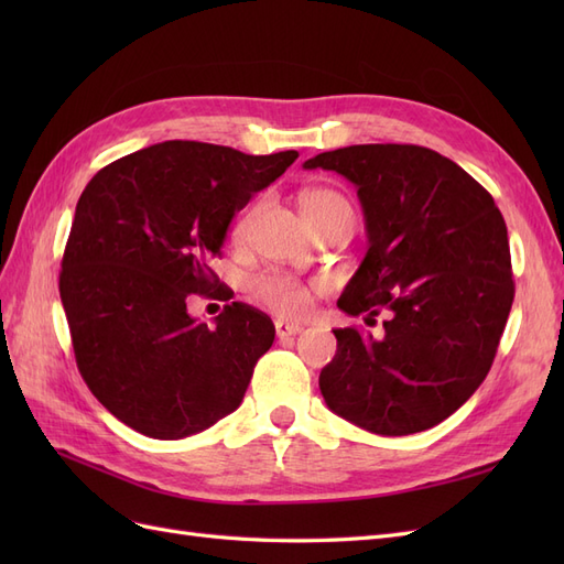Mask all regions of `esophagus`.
Segmentation results:
<instances>
[{
  "instance_id": "esophagus-1",
  "label": "esophagus",
  "mask_w": 564,
  "mask_h": 564,
  "mask_svg": "<svg viewBox=\"0 0 564 564\" xmlns=\"http://www.w3.org/2000/svg\"><path fill=\"white\" fill-rule=\"evenodd\" d=\"M301 332H303V327H301V324H296V322L275 319V334H278L280 338H284V336H296V334H301Z\"/></svg>"
}]
</instances>
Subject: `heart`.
<instances>
[{
	"mask_svg": "<svg viewBox=\"0 0 564 564\" xmlns=\"http://www.w3.org/2000/svg\"><path fill=\"white\" fill-rule=\"evenodd\" d=\"M301 209L305 220H322V218H334V216L352 218L348 199L344 195H338L336 191H327V187H313V191H305L301 197ZM256 212H259V204H251V207L245 209L240 218H237L235 224L237 237H242L249 230ZM251 289H253V296L263 305L286 317H301L308 313L313 305V289L294 278L280 275V272H270V275L259 278Z\"/></svg>",
	"mask_w": 564,
	"mask_h": 564,
	"instance_id": "b5f03b06",
	"label": "heart"
}]
</instances>
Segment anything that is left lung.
Listing matches in <instances>:
<instances>
[{
    "mask_svg": "<svg viewBox=\"0 0 564 564\" xmlns=\"http://www.w3.org/2000/svg\"><path fill=\"white\" fill-rule=\"evenodd\" d=\"M303 166L348 178L365 212L369 247L336 305L388 317L381 338L334 329L322 398L369 433L429 431L497 355L516 296L503 216L470 174L421 145H348Z\"/></svg>",
    "mask_w": 564,
    "mask_h": 564,
    "instance_id": "8db88e82",
    "label": "left lung"
}]
</instances>
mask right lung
Segmentation results:
<instances>
[{"mask_svg":"<svg viewBox=\"0 0 564 564\" xmlns=\"http://www.w3.org/2000/svg\"><path fill=\"white\" fill-rule=\"evenodd\" d=\"M296 158L164 141L100 169L84 187L61 301L82 379L129 429L181 440L240 406L275 324L235 301L209 327L187 303L218 292L209 261L235 212Z\"/></svg>","mask_w":564,"mask_h":564,"instance_id":"add662e5","label":"right lung"}]
</instances>
